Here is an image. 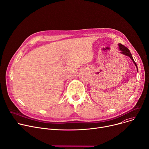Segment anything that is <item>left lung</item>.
Here are the masks:
<instances>
[{
  "mask_svg": "<svg viewBox=\"0 0 149 149\" xmlns=\"http://www.w3.org/2000/svg\"><path fill=\"white\" fill-rule=\"evenodd\" d=\"M118 46H119V50L120 51V53L123 54V55L130 57V59H131L132 61V62H134L135 66H136V67L137 68V70L138 71L137 65V64L136 63V62H135V61H134V59H133V58H132V55H131V53H130V50H129L127 47H125L124 46H123V45L120 44V43H119V44H118Z\"/></svg>",
  "mask_w": 149,
  "mask_h": 149,
  "instance_id": "obj_1",
  "label": "left lung"
}]
</instances>
